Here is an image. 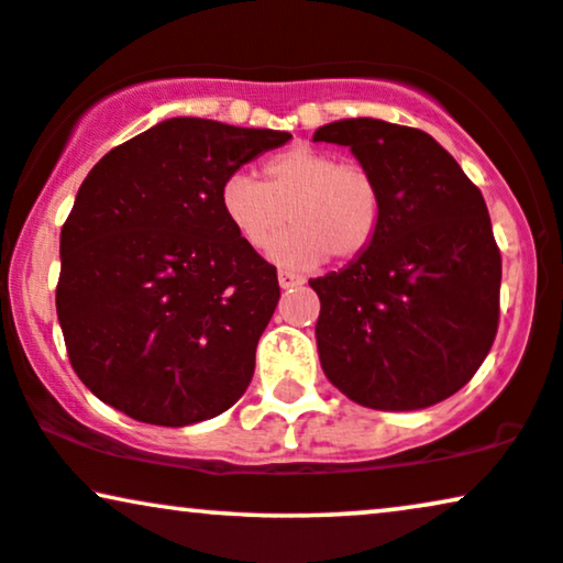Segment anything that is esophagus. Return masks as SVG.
<instances>
[{
	"mask_svg": "<svg viewBox=\"0 0 563 563\" xmlns=\"http://www.w3.org/2000/svg\"><path fill=\"white\" fill-rule=\"evenodd\" d=\"M277 283H280V288H283V290H288V288L301 286L303 277H301V275H296V273H288V269H280V273H277Z\"/></svg>",
	"mask_w": 563,
	"mask_h": 563,
	"instance_id": "1",
	"label": "esophagus"
}]
</instances>
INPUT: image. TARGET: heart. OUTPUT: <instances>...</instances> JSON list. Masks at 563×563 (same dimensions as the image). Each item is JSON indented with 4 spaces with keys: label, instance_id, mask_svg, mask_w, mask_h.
<instances>
[{
    "label": "heart",
    "instance_id": "1",
    "mask_svg": "<svg viewBox=\"0 0 563 563\" xmlns=\"http://www.w3.org/2000/svg\"><path fill=\"white\" fill-rule=\"evenodd\" d=\"M220 210L246 246L267 249L288 219L286 238L269 257L286 267H317L330 257L351 262L374 244L382 223V189L358 163L314 145H294L265 163V181L233 170L220 187Z\"/></svg>",
    "mask_w": 563,
    "mask_h": 563
}]
</instances>
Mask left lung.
Listing matches in <instances>:
<instances>
[{
	"label": "left lung",
	"mask_w": 563,
	"mask_h": 563,
	"mask_svg": "<svg viewBox=\"0 0 563 563\" xmlns=\"http://www.w3.org/2000/svg\"><path fill=\"white\" fill-rule=\"evenodd\" d=\"M314 142L351 147L382 189V223L361 257L309 286L317 347L340 393L374 410H421L473 379L499 327L501 254L488 208L431 134L340 119Z\"/></svg>",
	"instance_id": "left-lung-1"
}]
</instances>
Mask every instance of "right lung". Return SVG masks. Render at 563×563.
<instances>
[{"label":"right lung","instance_id":"add662e5","mask_svg":"<svg viewBox=\"0 0 563 563\" xmlns=\"http://www.w3.org/2000/svg\"><path fill=\"white\" fill-rule=\"evenodd\" d=\"M288 140L176 117L85 176L62 225L56 317L98 400L142 423L189 426L246 393L280 286L229 225L220 187Z\"/></svg>","mask_w":563,"mask_h":563}]
</instances>
